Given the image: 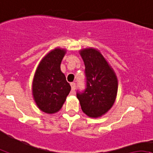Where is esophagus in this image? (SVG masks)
Segmentation results:
<instances>
[{
  "label": "esophagus",
  "mask_w": 153,
  "mask_h": 153,
  "mask_svg": "<svg viewBox=\"0 0 153 153\" xmlns=\"http://www.w3.org/2000/svg\"><path fill=\"white\" fill-rule=\"evenodd\" d=\"M71 86L72 91H74L75 89H76V83L71 82Z\"/></svg>",
  "instance_id": "obj_1"
}]
</instances>
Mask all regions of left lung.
<instances>
[{
    "mask_svg": "<svg viewBox=\"0 0 153 153\" xmlns=\"http://www.w3.org/2000/svg\"><path fill=\"white\" fill-rule=\"evenodd\" d=\"M80 55L85 66L86 88L77 92L83 113L91 118H98L113 106L118 91V79L114 71L100 51L88 48Z\"/></svg>",
    "mask_w": 153,
    "mask_h": 153,
    "instance_id": "8db88e82",
    "label": "left lung"
}]
</instances>
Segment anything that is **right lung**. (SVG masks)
Instances as JSON below:
<instances>
[{
  "mask_svg": "<svg viewBox=\"0 0 153 153\" xmlns=\"http://www.w3.org/2000/svg\"><path fill=\"white\" fill-rule=\"evenodd\" d=\"M65 52V49L56 48L47 53L37 68L33 79L32 94L36 105L49 114L61 109L71 91V85L60 70Z\"/></svg>",
  "mask_w": 153,
  "mask_h": 153,
  "instance_id": "right-lung-1",
  "label": "right lung"
}]
</instances>
